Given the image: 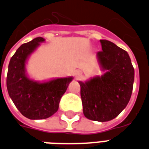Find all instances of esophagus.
<instances>
[{
  "instance_id": "obj_1",
  "label": "esophagus",
  "mask_w": 149,
  "mask_h": 149,
  "mask_svg": "<svg viewBox=\"0 0 149 149\" xmlns=\"http://www.w3.org/2000/svg\"><path fill=\"white\" fill-rule=\"evenodd\" d=\"M81 76H82V72L79 70L77 71V72H76V78L79 79L81 77Z\"/></svg>"
}]
</instances>
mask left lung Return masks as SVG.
I'll list each match as a JSON object with an SVG mask.
<instances>
[{
    "label": "left lung",
    "mask_w": 149,
    "mask_h": 149,
    "mask_svg": "<svg viewBox=\"0 0 149 149\" xmlns=\"http://www.w3.org/2000/svg\"><path fill=\"white\" fill-rule=\"evenodd\" d=\"M100 43L102 50L98 52L97 57L107 72L79 83L84 116L90 120L107 122L118 116L129 103L134 68L125 50L106 40H100Z\"/></svg>",
    "instance_id": "left-lung-1"
}]
</instances>
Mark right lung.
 Masks as SVG:
<instances>
[{
    "label": "right lung",
    "instance_id": "1",
    "mask_svg": "<svg viewBox=\"0 0 149 149\" xmlns=\"http://www.w3.org/2000/svg\"><path fill=\"white\" fill-rule=\"evenodd\" d=\"M43 41L42 37H37L22 44L8 66V94L20 113L30 119H44L57 112L60 99L72 79V77H68L38 83L27 78L25 74L26 59Z\"/></svg>",
    "mask_w": 149,
    "mask_h": 149
}]
</instances>
